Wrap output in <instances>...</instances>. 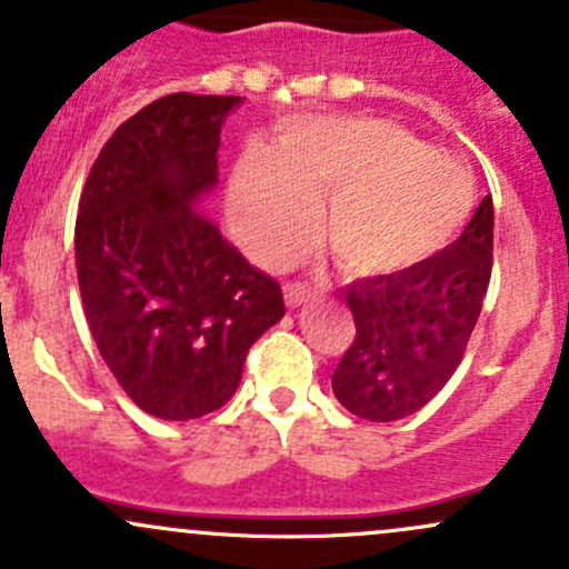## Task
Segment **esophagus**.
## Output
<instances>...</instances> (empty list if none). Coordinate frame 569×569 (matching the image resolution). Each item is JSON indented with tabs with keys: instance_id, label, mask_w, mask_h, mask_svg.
Here are the masks:
<instances>
[{
	"instance_id": "obj_1",
	"label": "esophagus",
	"mask_w": 569,
	"mask_h": 569,
	"mask_svg": "<svg viewBox=\"0 0 569 569\" xmlns=\"http://www.w3.org/2000/svg\"><path fill=\"white\" fill-rule=\"evenodd\" d=\"M313 295L316 291L305 283H286V289H283L286 305H289V308H300V305L308 302Z\"/></svg>"
}]
</instances>
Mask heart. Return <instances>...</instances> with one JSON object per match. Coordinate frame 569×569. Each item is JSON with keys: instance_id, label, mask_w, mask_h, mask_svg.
<instances>
[{"instance_id": "b5f03b06", "label": "heart", "mask_w": 569, "mask_h": 569, "mask_svg": "<svg viewBox=\"0 0 569 569\" xmlns=\"http://www.w3.org/2000/svg\"><path fill=\"white\" fill-rule=\"evenodd\" d=\"M330 196L327 239L355 278L409 272L460 234L475 207L463 169L385 119H319L286 128L278 152L253 147L231 182L237 234L261 256H291Z\"/></svg>"}]
</instances>
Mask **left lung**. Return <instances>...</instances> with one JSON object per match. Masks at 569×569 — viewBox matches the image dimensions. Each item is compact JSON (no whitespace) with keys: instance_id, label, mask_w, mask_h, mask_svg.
Listing matches in <instances>:
<instances>
[{"instance_id":"1","label":"left lung","mask_w":569,"mask_h":569,"mask_svg":"<svg viewBox=\"0 0 569 569\" xmlns=\"http://www.w3.org/2000/svg\"><path fill=\"white\" fill-rule=\"evenodd\" d=\"M493 267V199L426 264L346 289L357 335L332 373L351 415L392 422L415 415L463 360Z\"/></svg>"}]
</instances>
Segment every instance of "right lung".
Returning a JSON list of instances; mask_svg holds the SVG:
<instances>
[{
	"mask_svg": "<svg viewBox=\"0 0 569 569\" xmlns=\"http://www.w3.org/2000/svg\"><path fill=\"white\" fill-rule=\"evenodd\" d=\"M237 103L177 92L143 106L113 130L81 190L76 269L89 332L128 398L160 420L220 409L250 346L286 313L278 280L199 209Z\"/></svg>",
	"mask_w": 569,
	"mask_h": 569,
	"instance_id": "right-lung-1",
	"label": "right lung"
}]
</instances>
